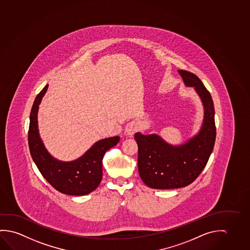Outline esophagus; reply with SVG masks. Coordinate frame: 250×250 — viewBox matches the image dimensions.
Returning <instances> with one entry per match:
<instances>
[{"instance_id": "obj_1", "label": "esophagus", "mask_w": 250, "mask_h": 250, "mask_svg": "<svg viewBox=\"0 0 250 250\" xmlns=\"http://www.w3.org/2000/svg\"><path fill=\"white\" fill-rule=\"evenodd\" d=\"M139 128H140L139 123H136L135 121H132V122L127 123V125H126L125 131H126V133H127V135L128 136H132L136 131L139 130Z\"/></svg>"}]
</instances>
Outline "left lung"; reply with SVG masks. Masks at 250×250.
Listing matches in <instances>:
<instances>
[{"label":"left lung","instance_id":"8db88e82","mask_svg":"<svg viewBox=\"0 0 250 250\" xmlns=\"http://www.w3.org/2000/svg\"><path fill=\"white\" fill-rule=\"evenodd\" d=\"M178 73L185 86L194 87L202 101L203 121L198 133L179 145L167 143L157 134H135L139 174L143 183L155 189L189 185L202 173L214 148L216 129L210 93L194 74L186 70H178Z\"/></svg>","mask_w":250,"mask_h":250}]
</instances>
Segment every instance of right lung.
Listing matches in <instances>:
<instances>
[{
  "label": "right lung",
  "instance_id": "right-lung-1",
  "mask_svg": "<svg viewBox=\"0 0 250 250\" xmlns=\"http://www.w3.org/2000/svg\"><path fill=\"white\" fill-rule=\"evenodd\" d=\"M47 84L36 96L30 113L28 146L32 159L44 178L56 190L68 195H85L99 186L103 177V159L109 148L119 143V136L100 140L83 155L70 162L52 156L44 146L38 128V110L48 90Z\"/></svg>",
  "mask_w": 250,
  "mask_h": 250
}]
</instances>
